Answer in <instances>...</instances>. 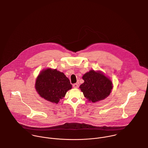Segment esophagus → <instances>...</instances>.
<instances>
[{"label": "esophagus", "mask_w": 148, "mask_h": 148, "mask_svg": "<svg viewBox=\"0 0 148 148\" xmlns=\"http://www.w3.org/2000/svg\"><path fill=\"white\" fill-rule=\"evenodd\" d=\"M73 86L74 88H78V85L77 84H74L73 85Z\"/></svg>", "instance_id": "1"}]
</instances>
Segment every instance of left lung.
<instances>
[{"label": "left lung", "instance_id": "1", "mask_svg": "<svg viewBox=\"0 0 148 148\" xmlns=\"http://www.w3.org/2000/svg\"><path fill=\"white\" fill-rule=\"evenodd\" d=\"M82 79L84 82L79 86V88L89 102L96 103L103 100L112 92V82L100 70H90L82 76Z\"/></svg>", "mask_w": 148, "mask_h": 148}]
</instances>
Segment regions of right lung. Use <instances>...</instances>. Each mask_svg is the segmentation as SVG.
<instances>
[{"mask_svg": "<svg viewBox=\"0 0 148 148\" xmlns=\"http://www.w3.org/2000/svg\"><path fill=\"white\" fill-rule=\"evenodd\" d=\"M72 88L69 78L56 69H43L36 79L35 89L40 96L45 100L58 104Z\"/></svg>", "mask_w": 148, "mask_h": 148, "instance_id": "1", "label": "right lung"}]
</instances>
